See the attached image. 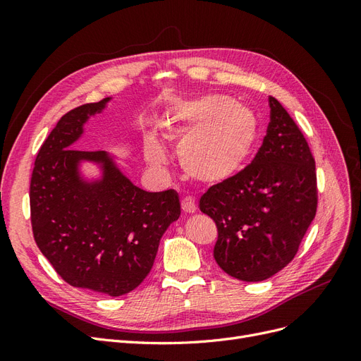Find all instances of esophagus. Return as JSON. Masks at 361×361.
Masks as SVG:
<instances>
[{
	"label": "esophagus",
	"instance_id": "obj_1",
	"mask_svg": "<svg viewBox=\"0 0 361 361\" xmlns=\"http://www.w3.org/2000/svg\"><path fill=\"white\" fill-rule=\"evenodd\" d=\"M195 209H197V206H195V202L191 197H185L182 200V211L185 214H192L195 212Z\"/></svg>",
	"mask_w": 361,
	"mask_h": 361
}]
</instances>
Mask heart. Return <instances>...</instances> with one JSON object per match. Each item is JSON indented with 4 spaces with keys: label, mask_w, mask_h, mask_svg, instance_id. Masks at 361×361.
Returning a JSON list of instances; mask_svg holds the SVG:
<instances>
[{
    "label": "heart",
    "mask_w": 361,
    "mask_h": 361,
    "mask_svg": "<svg viewBox=\"0 0 361 361\" xmlns=\"http://www.w3.org/2000/svg\"><path fill=\"white\" fill-rule=\"evenodd\" d=\"M161 129L167 135L183 134L178 146L180 166L191 179L207 185L236 176L259 140L257 116L248 106L218 94L173 102L162 113ZM145 154L154 166L166 161L154 135L146 138Z\"/></svg>",
    "instance_id": "b5f03b06"
}]
</instances>
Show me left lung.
<instances>
[{
    "label": "left lung",
    "instance_id": "obj_1",
    "mask_svg": "<svg viewBox=\"0 0 361 361\" xmlns=\"http://www.w3.org/2000/svg\"><path fill=\"white\" fill-rule=\"evenodd\" d=\"M269 123L256 157L212 185L200 211L216 224L214 257L228 276L262 281L295 257L318 207L316 167L301 129L269 96Z\"/></svg>",
    "mask_w": 361,
    "mask_h": 361
}]
</instances>
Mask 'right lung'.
<instances>
[{"mask_svg":"<svg viewBox=\"0 0 361 361\" xmlns=\"http://www.w3.org/2000/svg\"><path fill=\"white\" fill-rule=\"evenodd\" d=\"M110 97L64 114L43 141L30 182L35 241L71 286L120 297L154 267L161 236L180 215L178 192H147L123 176L104 150L71 147L90 116ZM81 160L99 161L104 176L84 183Z\"/></svg>","mask_w":361,"mask_h":361,"instance_id":"1","label":"right lung"}]
</instances>
